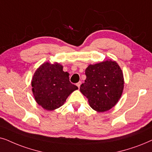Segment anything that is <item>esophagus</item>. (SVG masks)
<instances>
[{
  "label": "esophagus",
  "instance_id": "1",
  "mask_svg": "<svg viewBox=\"0 0 152 152\" xmlns=\"http://www.w3.org/2000/svg\"><path fill=\"white\" fill-rule=\"evenodd\" d=\"M80 85H81V82L79 81V82L77 84H76V86H78V88H80Z\"/></svg>",
  "mask_w": 152,
  "mask_h": 152
}]
</instances>
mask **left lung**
Listing matches in <instances>:
<instances>
[{
  "instance_id": "1",
  "label": "left lung",
  "mask_w": 152,
  "mask_h": 152,
  "mask_svg": "<svg viewBox=\"0 0 152 152\" xmlns=\"http://www.w3.org/2000/svg\"><path fill=\"white\" fill-rule=\"evenodd\" d=\"M86 75L80 91L88 98L91 108L97 112H105L115 106L122 96L124 83L119 64L113 60L90 64Z\"/></svg>"
}]
</instances>
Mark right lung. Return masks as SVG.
I'll list each match as a JSON object with an SVG mask.
<instances>
[{"mask_svg":"<svg viewBox=\"0 0 152 152\" xmlns=\"http://www.w3.org/2000/svg\"><path fill=\"white\" fill-rule=\"evenodd\" d=\"M69 74L56 62H44L32 77V91L36 102L44 109L53 110L64 104L71 93L78 87L69 81Z\"/></svg>","mask_w":152,"mask_h":152,"instance_id":"1","label":"right lung"}]
</instances>
